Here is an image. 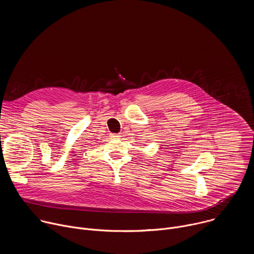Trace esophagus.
I'll return each instance as SVG.
<instances>
[{
	"mask_svg": "<svg viewBox=\"0 0 254 254\" xmlns=\"http://www.w3.org/2000/svg\"><path fill=\"white\" fill-rule=\"evenodd\" d=\"M121 135H119V134H117V133H112L111 134V137L112 138H119Z\"/></svg>",
	"mask_w": 254,
	"mask_h": 254,
	"instance_id": "esophagus-1",
	"label": "esophagus"
}]
</instances>
